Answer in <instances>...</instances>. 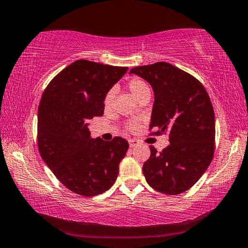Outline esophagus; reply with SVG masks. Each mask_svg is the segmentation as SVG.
Wrapping results in <instances>:
<instances>
[{
    "instance_id": "34e87169",
    "label": "esophagus",
    "mask_w": 248,
    "mask_h": 248,
    "mask_svg": "<svg viewBox=\"0 0 248 248\" xmlns=\"http://www.w3.org/2000/svg\"><path fill=\"white\" fill-rule=\"evenodd\" d=\"M128 144H129V147H135V146L139 145V140H128Z\"/></svg>"
}]
</instances>
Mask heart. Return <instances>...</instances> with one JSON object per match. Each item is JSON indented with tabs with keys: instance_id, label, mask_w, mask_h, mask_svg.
I'll return each mask as SVG.
<instances>
[{
	"instance_id": "obj_1",
	"label": "heart",
	"mask_w": 248,
	"mask_h": 248,
	"mask_svg": "<svg viewBox=\"0 0 248 248\" xmlns=\"http://www.w3.org/2000/svg\"><path fill=\"white\" fill-rule=\"evenodd\" d=\"M127 88H128V90L131 91L133 96L137 100H139L141 95L145 94V93L151 92V91H149V87L147 86V83H146L145 81H143L141 79H139V78H133V79L129 80L128 83H127ZM113 99H114V92L111 90V91H108L107 93V95H105V97H104V107H105V108H108L109 107H111L112 102H113ZM128 127L134 128V127H135V124L131 123L128 125Z\"/></svg>"
}]
</instances>
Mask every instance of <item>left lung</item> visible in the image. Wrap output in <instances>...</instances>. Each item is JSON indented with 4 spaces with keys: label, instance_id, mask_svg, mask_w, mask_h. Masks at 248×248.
<instances>
[{
    "label": "left lung",
    "instance_id": "obj_1",
    "mask_svg": "<svg viewBox=\"0 0 248 248\" xmlns=\"http://www.w3.org/2000/svg\"><path fill=\"white\" fill-rule=\"evenodd\" d=\"M129 74L151 84L154 105L151 128L165 134L169 145L144 162L143 173L157 191L176 196L200 179L212 161L216 117L204 87L191 75L168 62L133 68Z\"/></svg>",
    "mask_w": 248,
    "mask_h": 248
}]
</instances>
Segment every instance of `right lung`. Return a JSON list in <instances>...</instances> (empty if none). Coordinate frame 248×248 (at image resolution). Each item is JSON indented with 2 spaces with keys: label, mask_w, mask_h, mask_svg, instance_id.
Segmentation results:
<instances>
[{
  "label": "right lung",
  "mask_w": 248,
  "mask_h": 248,
  "mask_svg": "<svg viewBox=\"0 0 248 248\" xmlns=\"http://www.w3.org/2000/svg\"><path fill=\"white\" fill-rule=\"evenodd\" d=\"M128 68L77 60L44 91L38 108V149L49 169L70 191L93 197L119 176L128 143L122 137L92 139L89 121L104 113V97Z\"/></svg>",
  "instance_id": "add662e5"
}]
</instances>
